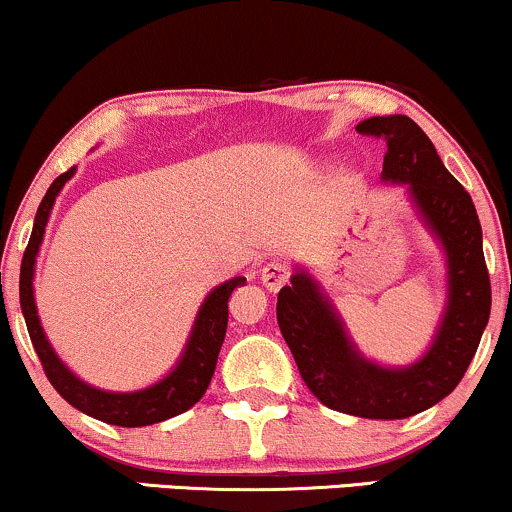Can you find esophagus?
Masks as SVG:
<instances>
[{"instance_id": "1", "label": "esophagus", "mask_w": 512, "mask_h": 512, "mask_svg": "<svg viewBox=\"0 0 512 512\" xmlns=\"http://www.w3.org/2000/svg\"><path fill=\"white\" fill-rule=\"evenodd\" d=\"M289 276H291L289 264L269 262V264H264V267H262L260 279H262V284L267 286L269 291H279L281 286L289 284Z\"/></svg>"}]
</instances>
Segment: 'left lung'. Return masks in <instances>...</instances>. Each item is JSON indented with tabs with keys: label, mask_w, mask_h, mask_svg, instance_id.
Masks as SVG:
<instances>
[{
	"label": "left lung",
	"mask_w": 512,
	"mask_h": 512,
	"mask_svg": "<svg viewBox=\"0 0 512 512\" xmlns=\"http://www.w3.org/2000/svg\"><path fill=\"white\" fill-rule=\"evenodd\" d=\"M358 132L385 137L380 180L407 199L445 257V308L433 342L407 366L363 356L337 305L305 267L279 291L276 320L305 385L325 407L363 419H407L448 397L472 363L491 315V284L472 197L407 115L368 117Z\"/></svg>",
	"instance_id": "obj_1"
}]
</instances>
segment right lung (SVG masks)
<instances>
[{
    "mask_svg": "<svg viewBox=\"0 0 512 512\" xmlns=\"http://www.w3.org/2000/svg\"><path fill=\"white\" fill-rule=\"evenodd\" d=\"M76 166L62 173L60 178L50 185L45 192L43 202H40L38 214L33 221V233L28 240V248L23 252L21 262V281H19V298H21V313L26 320L28 334L35 354H38L40 363H43L45 375L60 395L72 404L74 409L84 411V414L93 416V419L105 421L113 426L137 428V426H151L158 421L173 419V416L182 414L202 399L204 392L211 383L214 375L216 358H219L223 337H226L228 327V298H231L233 289L245 284V276H233V279L223 281L214 291L207 293L204 303L199 305L195 322H192L190 337H187L182 354L175 361V366L156 380L154 385L142 387L134 392H113L101 390V387L88 385L81 380L74 370H69L67 363L57 356L52 349L45 334L43 325H40L38 308H35V260H38L40 245H43L45 228H48L52 207L55 199L60 197L62 187L74 178Z\"/></svg>",
    "mask_w": 512,
    "mask_h": 512,
    "instance_id": "right-lung-1",
    "label": "right lung"
}]
</instances>
